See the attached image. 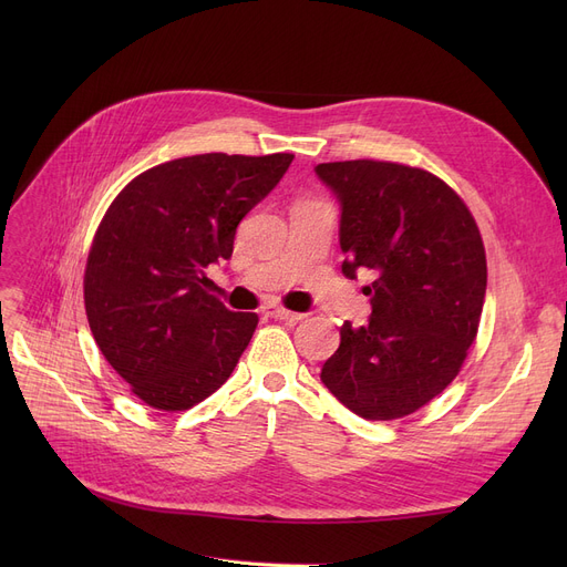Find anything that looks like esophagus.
I'll return each mask as SVG.
<instances>
[{"mask_svg": "<svg viewBox=\"0 0 567 567\" xmlns=\"http://www.w3.org/2000/svg\"><path fill=\"white\" fill-rule=\"evenodd\" d=\"M261 315H264V317H271V319H287V321H299V319H303V315L285 310L282 306H276V303L264 306V308H261Z\"/></svg>", "mask_w": 567, "mask_h": 567, "instance_id": "obj_1", "label": "esophagus"}]
</instances>
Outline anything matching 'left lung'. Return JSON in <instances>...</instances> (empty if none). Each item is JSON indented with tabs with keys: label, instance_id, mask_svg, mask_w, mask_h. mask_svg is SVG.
Instances as JSON below:
<instances>
[{
	"label": "left lung",
	"instance_id": "left-lung-1",
	"mask_svg": "<svg viewBox=\"0 0 567 567\" xmlns=\"http://www.w3.org/2000/svg\"><path fill=\"white\" fill-rule=\"evenodd\" d=\"M315 174L340 204L342 274H374L370 321H344L321 381L361 419H402L457 377L478 333L487 289L478 225L419 167L344 161Z\"/></svg>",
	"mask_w": 567,
	"mask_h": 567
}]
</instances>
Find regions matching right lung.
Instances as JSON below:
<instances>
[{
    "label": "right lung",
    "mask_w": 567,
    "mask_h": 567,
    "mask_svg": "<svg viewBox=\"0 0 567 567\" xmlns=\"http://www.w3.org/2000/svg\"><path fill=\"white\" fill-rule=\"evenodd\" d=\"M291 154L176 158L116 195L94 236L84 308L105 361L154 409L184 411L216 393L255 329L208 293L206 268L271 193Z\"/></svg>",
    "instance_id": "obj_1"
}]
</instances>
